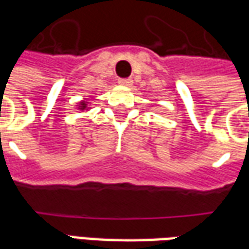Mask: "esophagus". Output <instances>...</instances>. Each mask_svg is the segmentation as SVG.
<instances>
[{
  "instance_id": "obj_1",
  "label": "esophagus",
  "mask_w": 249,
  "mask_h": 249,
  "mask_svg": "<svg viewBox=\"0 0 249 249\" xmlns=\"http://www.w3.org/2000/svg\"><path fill=\"white\" fill-rule=\"evenodd\" d=\"M132 82H133L132 78H120L119 80V84L124 85V87H130V85H132Z\"/></svg>"
}]
</instances>
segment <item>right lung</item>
Listing matches in <instances>:
<instances>
[{"mask_svg":"<svg viewBox=\"0 0 249 249\" xmlns=\"http://www.w3.org/2000/svg\"><path fill=\"white\" fill-rule=\"evenodd\" d=\"M78 107H80V109H81V110H84V109H87V103H85V101H81Z\"/></svg>","mask_w":249,"mask_h":249,"instance_id":"1","label":"right lung"}]
</instances>
